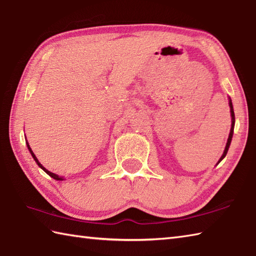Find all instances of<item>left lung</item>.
Wrapping results in <instances>:
<instances>
[{"instance_id": "8db88e82", "label": "left lung", "mask_w": 256, "mask_h": 256, "mask_svg": "<svg viewBox=\"0 0 256 256\" xmlns=\"http://www.w3.org/2000/svg\"><path fill=\"white\" fill-rule=\"evenodd\" d=\"M229 106H230V112H231V118H232V124H231V130H230V134H229V138H228V142H226V148H224V154H222L221 158L219 160V162H216V165L219 164V162L224 158L226 153H228V150H229L230 148V144H231V140H232V136H233V131H234V123H236V118H234V111H233V106H232V101L231 99H229Z\"/></svg>"}]
</instances>
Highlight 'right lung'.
Masks as SVG:
<instances>
[{"mask_svg": "<svg viewBox=\"0 0 256 256\" xmlns=\"http://www.w3.org/2000/svg\"><path fill=\"white\" fill-rule=\"evenodd\" d=\"M26 145H27V148H28V150L30 152V154H32V158H34V160L37 162V165L38 166H40V168H42V170H44L46 174H47V175H50V177H52L54 179H56V180H64V177H62V176H58V175H56V174H54V172H50V170H46V168L44 167V166H42V164H40V162H38V160H37V157L35 156V154L34 153H32V148H30V144H28V142H27V140H26Z\"/></svg>", "mask_w": 256, "mask_h": 256, "instance_id": "add662e5", "label": "right lung"}]
</instances>
